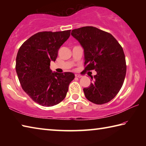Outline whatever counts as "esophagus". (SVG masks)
<instances>
[{
    "label": "esophagus",
    "mask_w": 146,
    "mask_h": 146,
    "mask_svg": "<svg viewBox=\"0 0 146 146\" xmlns=\"http://www.w3.org/2000/svg\"><path fill=\"white\" fill-rule=\"evenodd\" d=\"M75 76H76V77H77V78H81V77H82V75H77V74H76V75H75Z\"/></svg>",
    "instance_id": "1"
}]
</instances>
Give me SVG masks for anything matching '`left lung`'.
<instances>
[{
	"label": "left lung",
	"mask_w": 146,
	"mask_h": 146,
	"mask_svg": "<svg viewBox=\"0 0 146 146\" xmlns=\"http://www.w3.org/2000/svg\"><path fill=\"white\" fill-rule=\"evenodd\" d=\"M84 53V71L95 70L97 75L88 88H84L85 97L96 104L111 100L119 92L126 74L123 49L111 34L93 26L71 31Z\"/></svg>",
	"instance_id": "1"
}]
</instances>
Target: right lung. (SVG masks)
<instances>
[{
	"instance_id": "1",
	"label": "right lung",
	"mask_w": 146,
	"mask_h": 146,
	"mask_svg": "<svg viewBox=\"0 0 146 146\" xmlns=\"http://www.w3.org/2000/svg\"><path fill=\"white\" fill-rule=\"evenodd\" d=\"M70 31L38 32L24 42L17 53L15 69L22 88L42 106L50 107L62 102L75 78L73 73L53 72L49 68Z\"/></svg>"
}]
</instances>
